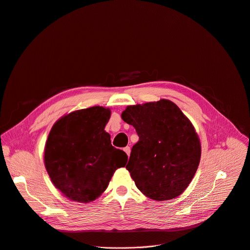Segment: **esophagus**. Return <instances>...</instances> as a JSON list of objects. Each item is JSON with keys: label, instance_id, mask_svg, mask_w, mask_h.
<instances>
[{"label": "esophagus", "instance_id": "esophagus-1", "mask_svg": "<svg viewBox=\"0 0 250 250\" xmlns=\"http://www.w3.org/2000/svg\"><path fill=\"white\" fill-rule=\"evenodd\" d=\"M124 152H125V153L127 154V156L129 157V156H130V153H131V147L128 146H125V147H124Z\"/></svg>", "mask_w": 250, "mask_h": 250}]
</instances>
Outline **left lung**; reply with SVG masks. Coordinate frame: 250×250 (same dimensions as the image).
I'll return each mask as SVG.
<instances>
[{
  "instance_id": "1",
  "label": "left lung",
  "mask_w": 250,
  "mask_h": 250,
  "mask_svg": "<svg viewBox=\"0 0 250 250\" xmlns=\"http://www.w3.org/2000/svg\"><path fill=\"white\" fill-rule=\"evenodd\" d=\"M121 117L139 136L126 166L138 189L157 201L179 196L201 157L200 141L191 122L167 99L128 106Z\"/></svg>"
}]
</instances>
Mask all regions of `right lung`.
<instances>
[{
    "label": "right lung",
    "instance_id": "obj_1",
    "mask_svg": "<svg viewBox=\"0 0 250 250\" xmlns=\"http://www.w3.org/2000/svg\"><path fill=\"white\" fill-rule=\"evenodd\" d=\"M110 110L93 106L59 119L49 133L44 163L53 184L76 202L95 200L128 157L104 131Z\"/></svg>",
    "mask_w": 250,
    "mask_h": 250
}]
</instances>
